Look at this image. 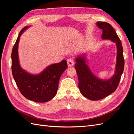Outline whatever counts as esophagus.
<instances>
[{
    "mask_svg": "<svg viewBox=\"0 0 134 134\" xmlns=\"http://www.w3.org/2000/svg\"><path fill=\"white\" fill-rule=\"evenodd\" d=\"M67 63H68V66L71 67L72 66H73L74 65V60L72 58H69L67 60Z\"/></svg>",
    "mask_w": 134,
    "mask_h": 134,
    "instance_id": "esophagus-1",
    "label": "esophagus"
}]
</instances>
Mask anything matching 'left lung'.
<instances>
[{"instance_id": "left-lung-1", "label": "left lung", "mask_w": 134, "mask_h": 134, "mask_svg": "<svg viewBox=\"0 0 134 134\" xmlns=\"http://www.w3.org/2000/svg\"><path fill=\"white\" fill-rule=\"evenodd\" d=\"M97 25L103 30V39L111 40L116 43L117 63L115 75L109 79L102 80L92 73L86 64L84 56H79L76 59L75 69L78 77V87L82 94L92 100L103 99L116 91L124 71L125 64L122 44L114 28L105 22H98Z\"/></svg>"}]
</instances>
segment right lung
Masks as SVG:
<instances>
[{
  "instance_id": "obj_1",
  "label": "right lung",
  "mask_w": 134,
  "mask_h": 134,
  "mask_svg": "<svg viewBox=\"0 0 134 134\" xmlns=\"http://www.w3.org/2000/svg\"><path fill=\"white\" fill-rule=\"evenodd\" d=\"M20 31L12 52V71L16 84L21 94L27 99L43 103L53 98L58 90L60 76L68 68L66 60L52 64L39 75H31L19 65L18 46L20 36L27 28Z\"/></svg>"
}]
</instances>
